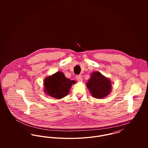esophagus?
Listing matches in <instances>:
<instances>
[{"label": "esophagus", "mask_w": 148, "mask_h": 148, "mask_svg": "<svg viewBox=\"0 0 148 148\" xmlns=\"http://www.w3.org/2000/svg\"><path fill=\"white\" fill-rule=\"evenodd\" d=\"M76 79L79 82H83V78L81 76V75H78L76 76Z\"/></svg>", "instance_id": "1"}]
</instances>
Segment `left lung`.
Instances as JSON below:
<instances>
[{
    "instance_id": "left-lung-1",
    "label": "left lung",
    "mask_w": 148,
    "mask_h": 148,
    "mask_svg": "<svg viewBox=\"0 0 148 148\" xmlns=\"http://www.w3.org/2000/svg\"><path fill=\"white\" fill-rule=\"evenodd\" d=\"M111 80L98 71H94L86 83V86L92 96L103 99L110 93L112 89Z\"/></svg>"
}]
</instances>
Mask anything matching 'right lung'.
Returning a JSON list of instances; mask_svg holds the SVG:
<instances>
[{"label":"right lung","mask_w":148,"mask_h":148,"mask_svg":"<svg viewBox=\"0 0 148 148\" xmlns=\"http://www.w3.org/2000/svg\"><path fill=\"white\" fill-rule=\"evenodd\" d=\"M43 83L44 92L47 95L61 99L69 94L70 89L76 82L66 78L62 72L58 71L46 77Z\"/></svg>","instance_id":"obj_1"}]
</instances>
